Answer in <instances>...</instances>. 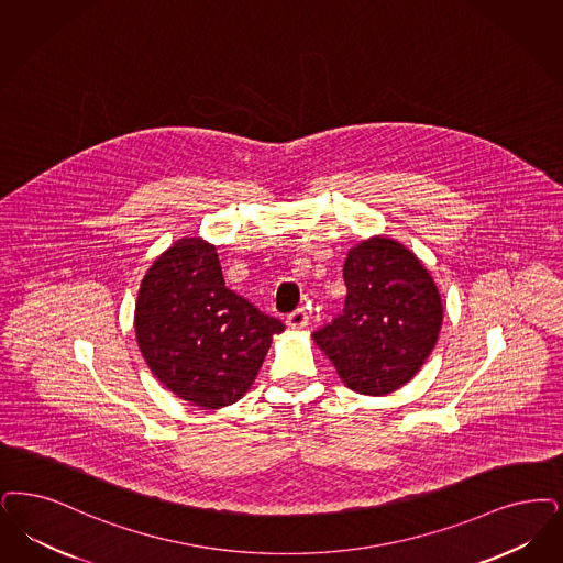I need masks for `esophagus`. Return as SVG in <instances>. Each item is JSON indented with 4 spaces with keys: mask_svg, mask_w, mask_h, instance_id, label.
<instances>
[{
    "mask_svg": "<svg viewBox=\"0 0 563 563\" xmlns=\"http://www.w3.org/2000/svg\"><path fill=\"white\" fill-rule=\"evenodd\" d=\"M308 320H310L308 312L303 308H297L295 312L287 316V327L289 329H303V327H308Z\"/></svg>",
    "mask_w": 563,
    "mask_h": 563,
    "instance_id": "1",
    "label": "esophagus"
}]
</instances>
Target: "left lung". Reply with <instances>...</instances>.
<instances>
[{
  "label": "left lung",
  "mask_w": 563,
  "mask_h": 563,
  "mask_svg": "<svg viewBox=\"0 0 563 563\" xmlns=\"http://www.w3.org/2000/svg\"><path fill=\"white\" fill-rule=\"evenodd\" d=\"M343 280V312L314 341L350 389L389 394L415 377L438 341V287L408 249L383 236L350 249Z\"/></svg>",
  "instance_id": "8db88e82"
}]
</instances>
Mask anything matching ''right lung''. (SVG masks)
I'll return each instance as SVG.
<instances>
[{"instance_id": "obj_1", "label": "right lung", "mask_w": 563, "mask_h": 563, "mask_svg": "<svg viewBox=\"0 0 563 563\" xmlns=\"http://www.w3.org/2000/svg\"><path fill=\"white\" fill-rule=\"evenodd\" d=\"M135 339L158 382L201 408L245 396L285 324L225 287L216 247L181 239L148 268L135 303Z\"/></svg>"}]
</instances>
